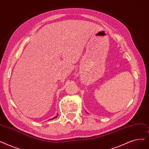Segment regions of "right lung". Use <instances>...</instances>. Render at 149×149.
<instances>
[{
	"label": "right lung",
	"mask_w": 149,
	"mask_h": 149,
	"mask_svg": "<svg viewBox=\"0 0 149 149\" xmlns=\"http://www.w3.org/2000/svg\"><path fill=\"white\" fill-rule=\"evenodd\" d=\"M58 117V116H55V117H54V118H52V119H55V118H56Z\"/></svg>",
	"instance_id": "obj_1"
}]
</instances>
